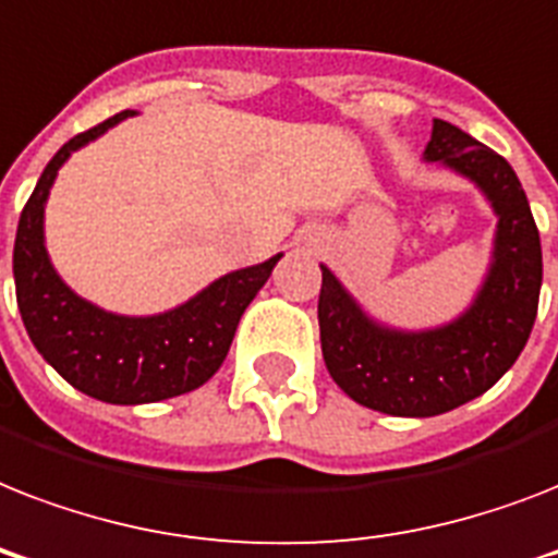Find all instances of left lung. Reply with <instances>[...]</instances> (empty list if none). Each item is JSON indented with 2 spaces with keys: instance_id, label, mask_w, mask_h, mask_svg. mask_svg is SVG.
Masks as SVG:
<instances>
[{
  "instance_id": "1",
  "label": "left lung",
  "mask_w": 558,
  "mask_h": 558,
  "mask_svg": "<svg viewBox=\"0 0 558 558\" xmlns=\"http://www.w3.org/2000/svg\"><path fill=\"white\" fill-rule=\"evenodd\" d=\"M423 159L472 179L498 217L493 263L466 313L434 330H393L373 322L322 266L327 371L359 405L390 416L446 414L493 388L527 344L542 289L538 228L510 161L440 118Z\"/></svg>"
}]
</instances>
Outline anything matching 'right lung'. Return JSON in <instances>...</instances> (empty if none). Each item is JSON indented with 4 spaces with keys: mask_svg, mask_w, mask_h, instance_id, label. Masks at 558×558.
<instances>
[{
    "mask_svg": "<svg viewBox=\"0 0 558 558\" xmlns=\"http://www.w3.org/2000/svg\"><path fill=\"white\" fill-rule=\"evenodd\" d=\"M130 116L133 109H124L54 153L22 208L13 243L16 304L34 348L69 385L112 405L159 402L205 385L226 362L245 306L283 257L275 254L248 269L228 271L177 310L144 318L107 313L74 295L48 260L43 236L48 191L74 150Z\"/></svg>",
    "mask_w": 558,
    "mask_h": 558,
    "instance_id": "add662e5",
    "label": "right lung"
}]
</instances>
